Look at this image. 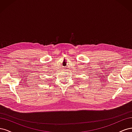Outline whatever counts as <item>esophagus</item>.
Masks as SVG:
<instances>
[{"instance_id": "1", "label": "esophagus", "mask_w": 132, "mask_h": 132, "mask_svg": "<svg viewBox=\"0 0 132 132\" xmlns=\"http://www.w3.org/2000/svg\"><path fill=\"white\" fill-rule=\"evenodd\" d=\"M63 70H64V71H66V70H67V67H64V68H63Z\"/></svg>"}]
</instances>
